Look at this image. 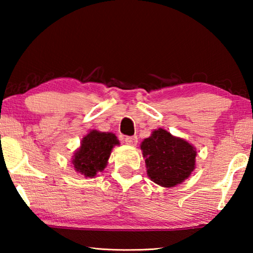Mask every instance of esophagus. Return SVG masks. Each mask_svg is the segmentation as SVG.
Wrapping results in <instances>:
<instances>
[{
	"mask_svg": "<svg viewBox=\"0 0 253 253\" xmlns=\"http://www.w3.org/2000/svg\"><path fill=\"white\" fill-rule=\"evenodd\" d=\"M124 142L127 145H130V146H135V145H137L138 139H137L136 136H126L125 138H124Z\"/></svg>",
	"mask_w": 253,
	"mask_h": 253,
	"instance_id": "esophagus-1",
	"label": "esophagus"
}]
</instances>
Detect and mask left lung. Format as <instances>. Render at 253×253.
<instances>
[{"instance_id": "obj_1", "label": "left lung", "mask_w": 253, "mask_h": 253, "mask_svg": "<svg viewBox=\"0 0 253 253\" xmlns=\"http://www.w3.org/2000/svg\"><path fill=\"white\" fill-rule=\"evenodd\" d=\"M147 176L163 187H173L195 169L196 148L187 140L158 128L140 144Z\"/></svg>"}]
</instances>
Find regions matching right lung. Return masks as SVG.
Returning a JSON list of instances; mask_svg holds the SVG:
<instances>
[{"label":"right lung","instance_id":"obj_1","mask_svg":"<svg viewBox=\"0 0 253 253\" xmlns=\"http://www.w3.org/2000/svg\"><path fill=\"white\" fill-rule=\"evenodd\" d=\"M119 145L116 135L92 129L84 136L80 146L72 156V165L77 173L84 177H96L108 164L111 151Z\"/></svg>","mask_w":253,"mask_h":253}]
</instances>
